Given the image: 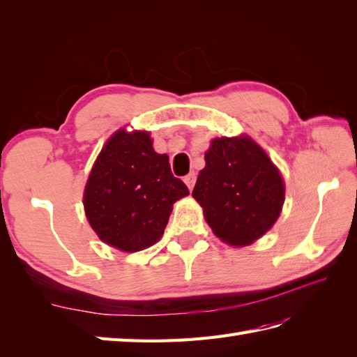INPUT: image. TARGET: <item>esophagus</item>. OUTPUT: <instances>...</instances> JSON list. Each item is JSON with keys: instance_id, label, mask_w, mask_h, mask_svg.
<instances>
[{"instance_id": "obj_1", "label": "esophagus", "mask_w": 357, "mask_h": 357, "mask_svg": "<svg viewBox=\"0 0 357 357\" xmlns=\"http://www.w3.org/2000/svg\"><path fill=\"white\" fill-rule=\"evenodd\" d=\"M195 181H196V174H195V173H188V174H187V176L184 178V183L187 184V187H188V190H193Z\"/></svg>"}]
</instances>
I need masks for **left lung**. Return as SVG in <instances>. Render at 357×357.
Segmentation results:
<instances>
[{
	"label": "left lung",
	"instance_id": "left-lung-1",
	"mask_svg": "<svg viewBox=\"0 0 357 357\" xmlns=\"http://www.w3.org/2000/svg\"><path fill=\"white\" fill-rule=\"evenodd\" d=\"M206 167L192 196L215 236L245 247L267 233L284 207L285 183L279 169L247 133L210 141Z\"/></svg>",
	"mask_w": 357,
	"mask_h": 357
}]
</instances>
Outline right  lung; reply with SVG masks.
<instances>
[{
    "instance_id": "obj_1",
    "label": "right lung",
    "mask_w": 357,
    "mask_h": 357,
    "mask_svg": "<svg viewBox=\"0 0 357 357\" xmlns=\"http://www.w3.org/2000/svg\"><path fill=\"white\" fill-rule=\"evenodd\" d=\"M187 195V185L172 174L169 156L155 151L150 132L121 127L96 156L82 204L104 244L135 253L162 238L173 204Z\"/></svg>"
}]
</instances>
